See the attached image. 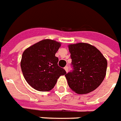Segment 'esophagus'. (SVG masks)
Returning <instances> with one entry per match:
<instances>
[{"mask_svg": "<svg viewBox=\"0 0 121 121\" xmlns=\"http://www.w3.org/2000/svg\"><path fill=\"white\" fill-rule=\"evenodd\" d=\"M64 69L66 70V72H68V67L65 66L64 67Z\"/></svg>", "mask_w": 121, "mask_h": 121, "instance_id": "obj_1", "label": "esophagus"}]
</instances>
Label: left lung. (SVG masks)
Here are the masks:
<instances>
[{
    "label": "left lung",
    "mask_w": 121,
    "mask_h": 121,
    "mask_svg": "<svg viewBox=\"0 0 121 121\" xmlns=\"http://www.w3.org/2000/svg\"><path fill=\"white\" fill-rule=\"evenodd\" d=\"M72 71L65 75L69 88L78 94H86L100 86L106 76L107 60L97 48L87 43L68 46Z\"/></svg>",
    "instance_id": "left-lung-1"
}]
</instances>
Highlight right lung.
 Listing matches in <instances>:
<instances>
[{"label": "right lung", "instance_id": "right-lung-1", "mask_svg": "<svg viewBox=\"0 0 121 121\" xmlns=\"http://www.w3.org/2000/svg\"><path fill=\"white\" fill-rule=\"evenodd\" d=\"M60 45L55 40L44 39L23 52L21 69L26 81L36 90H51L59 77L66 73L58 66L59 59L55 57Z\"/></svg>", "mask_w": 121, "mask_h": 121}]
</instances>
